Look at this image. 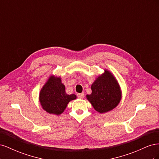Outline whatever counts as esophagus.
Wrapping results in <instances>:
<instances>
[{"mask_svg":"<svg viewBox=\"0 0 159 159\" xmlns=\"http://www.w3.org/2000/svg\"><path fill=\"white\" fill-rule=\"evenodd\" d=\"M77 95H78V98H80V99H83L84 98V93H78V94H77Z\"/></svg>","mask_w":159,"mask_h":159,"instance_id":"34e87169","label":"esophagus"}]
</instances>
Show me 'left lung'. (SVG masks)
<instances>
[{"mask_svg":"<svg viewBox=\"0 0 159 159\" xmlns=\"http://www.w3.org/2000/svg\"><path fill=\"white\" fill-rule=\"evenodd\" d=\"M91 89V93L86 95V98L99 113L113 110L122 98V91L118 81L107 69H104L103 73L96 78Z\"/></svg>","mask_w":159,"mask_h":159,"instance_id":"8db88e82","label":"left lung"}]
</instances>
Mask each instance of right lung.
<instances>
[{
  "instance_id": "1",
  "label": "right lung",
  "mask_w": 159,
  "mask_h": 159,
  "mask_svg": "<svg viewBox=\"0 0 159 159\" xmlns=\"http://www.w3.org/2000/svg\"><path fill=\"white\" fill-rule=\"evenodd\" d=\"M65 89L60 77L50 75L39 93V102L42 109L50 114L61 115L69 102L77 98L75 94H67Z\"/></svg>"
}]
</instances>
